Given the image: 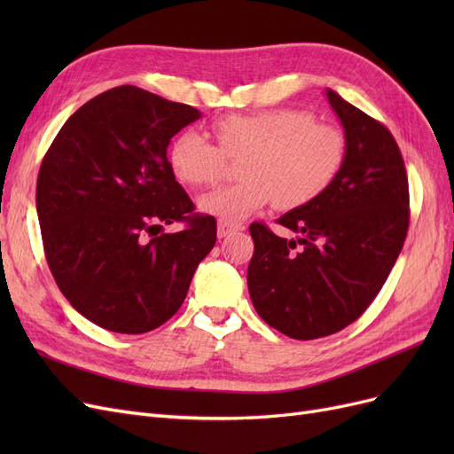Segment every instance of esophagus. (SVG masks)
I'll return each mask as SVG.
<instances>
[{
    "mask_svg": "<svg viewBox=\"0 0 454 454\" xmlns=\"http://www.w3.org/2000/svg\"><path fill=\"white\" fill-rule=\"evenodd\" d=\"M242 229H244V225H232V223L219 222V223H217V237H219V239H225L227 235H231V232L242 231Z\"/></svg>",
    "mask_w": 454,
    "mask_h": 454,
    "instance_id": "obj_1",
    "label": "esophagus"
}]
</instances>
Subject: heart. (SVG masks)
<instances>
[{"label": "heart", "instance_id": "1", "mask_svg": "<svg viewBox=\"0 0 454 454\" xmlns=\"http://www.w3.org/2000/svg\"><path fill=\"white\" fill-rule=\"evenodd\" d=\"M217 142L195 130L177 134L168 149V164L177 180L215 185L227 159L239 160L240 182L204 195L200 208L235 223L269 202L278 210H295L320 197L332 185L345 160V136L332 125L314 122L303 109H263L223 115L212 122Z\"/></svg>", "mask_w": 454, "mask_h": 454}]
</instances>
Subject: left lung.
Returning <instances> with one entry per match:
<instances>
[{
    "label": "left lung",
    "instance_id": "left-lung-1",
    "mask_svg": "<svg viewBox=\"0 0 454 454\" xmlns=\"http://www.w3.org/2000/svg\"><path fill=\"white\" fill-rule=\"evenodd\" d=\"M325 94L345 129V160L335 180L278 219L297 240L250 225L252 303L270 327L299 340L337 333L360 318L387 282L409 229V184L394 136L335 90Z\"/></svg>",
    "mask_w": 454,
    "mask_h": 454
}]
</instances>
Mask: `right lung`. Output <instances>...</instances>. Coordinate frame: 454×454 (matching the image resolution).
<instances>
[{"label": "right lung", "instance_id": "1", "mask_svg": "<svg viewBox=\"0 0 454 454\" xmlns=\"http://www.w3.org/2000/svg\"><path fill=\"white\" fill-rule=\"evenodd\" d=\"M200 117L144 89H109L64 122L41 162L35 206L54 282L107 332L138 335L182 307L215 244V219L195 214L167 147ZM174 221L184 231L162 233Z\"/></svg>", "mask_w": 454, "mask_h": 454}]
</instances>
